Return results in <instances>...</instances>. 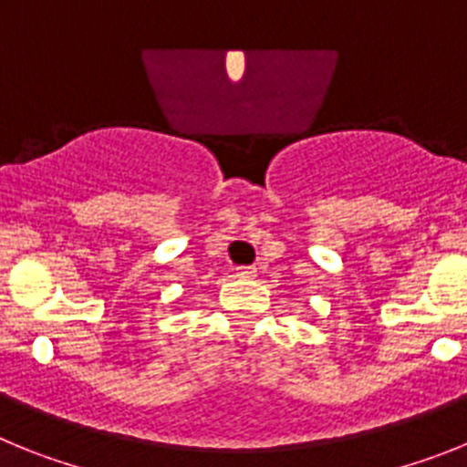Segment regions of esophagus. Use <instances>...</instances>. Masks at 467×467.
<instances>
[{
	"mask_svg": "<svg viewBox=\"0 0 467 467\" xmlns=\"http://www.w3.org/2000/svg\"><path fill=\"white\" fill-rule=\"evenodd\" d=\"M236 275L238 278H254V275H257V269H254V266H238Z\"/></svg>",
	"mask_w": 467,
	"mask_h": 467,
	"instance_id": "obj_1",
	"label": "esophagus"
}]
</instances>
